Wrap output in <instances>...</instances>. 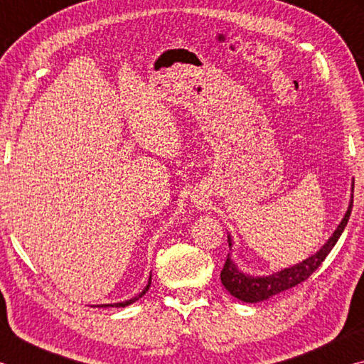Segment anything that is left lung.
Returning a JSON list of instances; mask_svg holds the SVG:
<instances>
[{"mask_svg": "<svg viewBox=\"0 0 364 364\" xmlns=\"http://www.w3.org/2000/svg\"><path fill=\"white\" fill-rule=\"evenodd\" d=\"M352 208H353V196L352 199H350L347 213H345L343 220L341 221V225L337 226L334 234L329 237V241L326 242L315 255L308 257L306 260L295 264V267L282 269L279 273L263 276V278H254V276L244 274L242 271H239L236 264L232 263L230 255H228L226 262L223 264V269H221V274H220L221 282H223L226 291L230 292L232 297H236L239 300L249 301V304H255V301L267 300L276 294L287 291V289H292L297 284H300V282L306 281L318 269L319 264L324 262V258L329 255V252L338 241V237H341L345 226L348 223ZM228 242L231 245V237H228Z\"/></svg>", "mask_w": 364, "mask_h": 364, "instance_id": "1", "label": "left lung"}]
</instances>
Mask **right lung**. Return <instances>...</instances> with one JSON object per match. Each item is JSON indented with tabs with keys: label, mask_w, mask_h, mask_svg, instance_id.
Wrapping results in <instances>:
<instances>
[{
	"label": "right lung",
	"mask_w": 364,
	"mask_h": 364,
	"mask_svg": "<svg viewBox=\"0 0 364 364\" xmlns=\"http://www.w3.org/2000/svg\"><path fill=\"white\" fill-rule=\"evenodd\" d=\"M151 287V278H149V282H147V286L144 287V291L141 292L138 297H134V299H132V300H127V301H120V304H114V305H100L101 308H107V306H127V305H130V304H133V301H136L139 297H143V295L147 292V289Z\"/></svg>",
	"instance_id": "right-lung-1"
}]
</instances>
